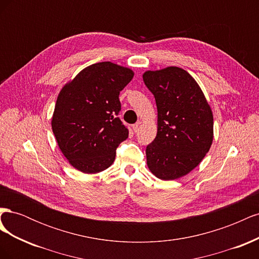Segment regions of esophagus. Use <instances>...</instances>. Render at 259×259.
<instances>
[{"mask_svg":"<svg viewBox=\"0 0 259 259\" xmlns=\"http://www.w3.org/2000/svg\"><path fill=\"white\" fill-rule=\"evenodd\" d=\"M140 124H142V122H137L136 124L133 125V131H134L135 133H137L138 130H139V127H140Z\"/></svg>","mask_w":259,"mask_h":259,"instance_id":"obj_1","label":"esophagus"}]
</instances>
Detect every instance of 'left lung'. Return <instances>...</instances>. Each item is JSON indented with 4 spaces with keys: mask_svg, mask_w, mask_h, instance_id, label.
<instances>
[{
    "mask_svg": "<svg viewBox=\"0 0 259 259\" xmlns=\"http://www.w3.org/2000/svg\"><path fill=\"white\" fill-rule=\"evenodd\" d=\"M143 79L158 109V133L146 149L148 167L160 179H177L208 152L213 113L199 84L182 68L146 71Z\"/></svg>",
    "mask_w": 259,
    "mask_h": 259,
    "instance_id": "left-lung-1",
    "label": "left lung"
}]
</instances>
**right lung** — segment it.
<instances>
[{"mask_svg": "<svg viewBox=\"0 0 259 259\" xmlns=\"http://www.w3.org/2000/svg\"><path fill=\"white\" fill-rule=\"evenodd\" d=\"M134 76L131 69L97 62L86 67L60 91L52 117L57 144L69 163L86 174L105 170L128 137L117 117L120 92Z\"/></svg>", "mask_w": 259, "mask_h": 259, "instance_id": "1", "label": "right lung"}]
</instances>
